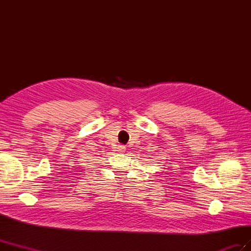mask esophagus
I'll list each match as a JSON object with an SVG mask.
<instances>
[{"instance_id":"1","label":"esophagus","mask_w":251,"mask_h":251,"mask_svg":"<svg viewBox=\"0 0 251 251\" xmlns=\"http://www.w3.org/2000/svg\"><path fill=\"white\" fill-rule=\"evenodd\" d=\"M118 151H120V153H124V151H126V147L125 146H119L118 147Z\"/></svg>"}]
</instances>
